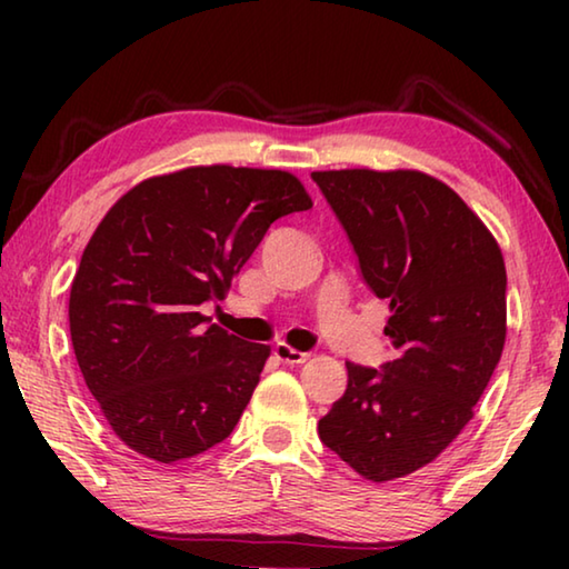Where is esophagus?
I'll list each match as a JSON object with an SVG mask.
<instances>
[{
  "instance_id": "esophagus-1",
  "label": "esophagus",
  "mask_w": 569,
  "mask_h": 569,
  "mask_svg": "<svg viewBox=\"0 0 569 569\" xmlns=\"http://www.w3.org/2000/svg\"><path fill=\"white\" fill-rule=\"evenodd\" d=\"M273 356H276L278 361H283V363H303L308 359V353L298 351V349H293V346H288L283 341H278L273 346Z\"/></svg>"
}]
</instances>
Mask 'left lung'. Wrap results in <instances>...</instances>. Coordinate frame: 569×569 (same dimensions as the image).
<instances>
[{
  "label": "left lung",
  "instance_id": "1",
  "mask_svg": "<svg viewBox=\"0 0 569 569\" xmlns=\"http://www.w3.org/2000/svg\"><path fill=\"white\" fill-rule=\"evenodd\" d=\"M363 281L389 301L381 369L346 361L349 387L321 441L369 481L427 467L485 393L507 339V271L495 236L447 182L421 170H316Z\"/></svg>",
  "mask_w": 569,
  "mask_h": 569
}]
</instances>
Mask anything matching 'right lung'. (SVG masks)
Here are the masks:
<instances>
[{"label":"right lung","instance_id":"1","mask_svg":"<svg viewBox=\"0 0 569 569\" xmlns=\"http://www.w3.org/2000/svg\"><path fill=\"white\" fill-rule=\"evenodd\" d=\"M311 206L293 172L196 166L104 213L72 278L70 336L122 445L176 465L233 431L271 346L208 326L198 306L223 301L273 220Z\"/></svg>","mask_w":569,"mask_h":569}]
</instances>
